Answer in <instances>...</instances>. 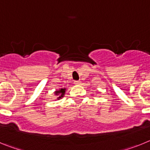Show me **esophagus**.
I'll use <instances>...</instances> for the list:
<instances>
[{
    "instance_id": "obj_1",
    "label": "esophagus",
    "mask_w": 150,
    "mask_h": 150,
    "mask_svg": "<svg viewBox=\"0 0 150 150\" xmlns=\"http://www.w3.org/2000/svg\"><path fill=\"white\" fill-rule=\"evenodd\" d=\"M80 83H81L80 81H75V82H74V84H75V85H79V84H80Z\"/></svg>"
}]
</instances>
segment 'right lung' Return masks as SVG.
I'll return each mask as SVG.
<instances>
[{"mask_svg":"<svg viewBox=\"0 0 150 150\" xmlns=\"http://www.w3.org/2000/svg\"><path fill=\"white\" fill-rule=\"evenodd\" d=\"M67 90V88H59V89L56 90L55 91L54 94L55 95L57 96V100H59V99L62 98L64 96V94H65V91Z\"/></svg>","mask_w":150,"mask_h":150,"instance_id":"1","label":"right lung"}]
</instances>
